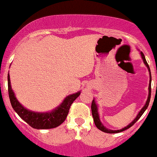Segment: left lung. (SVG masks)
<instances>
[{
	"label": "left lung",
	"mask_w": 157,
	"mask_h": 157,
	"mask_svg": "<svg viewBox=\"0 0 157 157\" xmlns=\"http://www.w3.org/2000/svg\"><path fill=\"white\" fill-rule=\"evenodd\" d=\"M141 56L142 58H143V60H144V63H145V65H146L147 67V68H148L149 70V72H150V82H149V94H148V98H147V103L146 104L144 105V107L142 108V110L139 112V113L138 114V116L136 117V118L133 121L130 123V124L128 125V126L124 127V128H123L122 129H119V130H110V129H107L106 127H104L102 124V123H101L100 120H99V117H98V109H97V105H96L95 102H94V100L92 101V104H91V111H92V116H93V118H94V124H95L96 127L98 128V129H100L101 131L103 132H105V133H108V134H115V133H119V132H121V131H124V130H125V129H129V128H130L131 126H133L135 123H136V121H138V120L141 117V116L143 114H144V112L146 111V109L147 108V107H148L149 105V103H150V98H151V71H150V67H149L148 64H147V63L146 61V59H145V56H144V53L141 52Z\"/></svg>",
	"instance_id": "obj_1"
}]
</instances>
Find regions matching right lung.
I'll list each match as a JSON object with an SVG mask.
<instances>
[{
  "instance_id": "1",
  "label": "right lung",
  "mask_w": 157,
  "mask_h": 157,
  "mask_svg": "<svg viewBox=\"0 0 157 157\" xmlns=\"http://www.w3.org/2000/svg\"><path fill=\"white\" fill-rule=\"evenodd\" d=\"M8 92L11 106L13 110L17 112V114L24 121L27 122L31 127L37 129H53V128L60 125L66 120L71 105L81 94L80 92H78V93L67 96L64 99L63 103H62L59 107H57L56 109H54L53 112H47V113H38V112L28 111L18 103V101L16 99L14 94L11 89L9 74Z\"/></svg>"
}]
</instances>
